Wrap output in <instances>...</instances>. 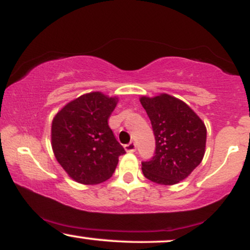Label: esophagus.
Listing matches in <instances>:
<instances>
[{
    "label": "esophagus",
    "instance_id": "esophagus-1",
    "mask_svg": "<svg viewBox=\"0 0 250 250\" xmlns=\"http://www.w3.org/2000/svg\"><path fill=\"white\" fill-rule=\"evenodd\" d=\"M125 149L127 152H135V150H136V144L134 142H130L127 146H125Z\"/></svg>",
    "mask_w": 250,
    "mask_h": 250
}]
</instances>
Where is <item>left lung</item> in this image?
<instances>
[{
	"instance_id": "left-lung-1",
	"label": "left lung",
	"mask_w": 250,
	"mask_h": 250,
	"mask_svg": "<svg viewBox=\"0 0 250 250\" xmlns=\"http://www.w3.org/2000/svg\"><path fill=\"white\" fill-rule=\"evenodd\" d=\"M141 104L154 129L156 151L143 162L142 172L156 184H178L203 161L206 149V125L192 108L180 99L162 93L142 95Z\"/></svg>"
}]
</instances>
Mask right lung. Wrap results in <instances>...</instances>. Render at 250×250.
Listing matches in <instances>:
<instances>
[{"label":"right lung","mask_w":250,"mask_h":250,"mask_svg":"<svg viewBox=\"0 0 250 250\" xmlns=\"http://www.w3.org/2000/svg\"><path fill=\"white\" fill-rule=\"evenodd\" d=\"M119 98L91 92L66 104L52 120L51 146L58 163L77 183L96 185L109 179L125 154L108 119Z\"/></svg>","instance_id":"add662e5"}]
</instances>
